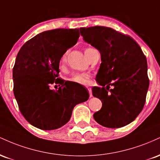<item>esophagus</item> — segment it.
Returning a JSON list of instances; mask_svg holds the SVG:
<instances>
[{
  "label": "esophagus",
  "instance_id": "34e87169",
  "mask_svg": "<svg viewBox=\"0 0 160 160\" xmlns=\"http://www.w3.org/2000/svg\"><path fill=\"white\" fill-rule=\"evenodd\" d=\"M87 89H88V91H89V97H90V98H92V89H91V88L87 87Z\"/></svg>",
  "mask_w": 160,
  "mask_h": 160
}]
</instances>
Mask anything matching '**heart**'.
Masks as SVG:
<instances>
[{"mask_svg":"<svg viewBox=\"0 0 160 160\" xmlns=\"http://www.w3.org/2000/svg\"><path fill=\"white\" fill-rule=\"evenodd\" d=\"M92 49V48H86L85 49V54L87 57L88 52ZM66 58V53L63 55L62 57V62H65ZM90 74L88 73H75V74L71 75L70 78H68V81L71 82V83L74 84V85H83L86 86L90 82Z\"/></svg>","mask_w":160,"mask_h":160,"instance_id":"b5f03b06","label":"heart"}]
</instances>
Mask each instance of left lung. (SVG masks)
Instances as JSON below:
<instances>
[{"mask_svg": "<svg viewBox=\"0 0 160 160\" xmlns=\"http://www.w3.org/2000/svg\"><path fill=\"white\" fill-rule=\"evenodd\" d=\"M80 34L99 50L101 63L92 95L102 107L95 120L104 127L120 128L138 116L149 87L148 63L141 47L130 36L104 26L80 28Z\"/></svg>", "mask_w": 160, "mask_h": 160, "instance_id": "8db88e82", "label": "left lung"}]
</instances>
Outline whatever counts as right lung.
<instances>
[{"label": "right lung", "mask_w": 160, "mask_h": 160, "mask_svg": "<svg viewBox=\"0 0 160 160\" xmlns=\"http://www.w3.org/2000/svg\"><path fill=\"white\" fill-rule=\"evenodd\" d=\"M79 28L46 31L21 47L12 70L13 92L20 112L32 126L43 130L58 128L68 122L76 104L89 95L73 92L58 78L59 62L78 42ZM52 84L60 87L55 91Z\"/></svg>", "instance_id": "add662e5"}]
</instances>
